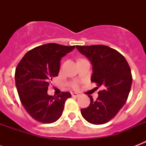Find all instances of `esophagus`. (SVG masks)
I'll return each mask as SVG.
<instances>
[{"instance_id":"34e87169","label":"esophagus","mask_w":146,"mask_h":146,"mask_svg":"<svg viewBox=\"0 0 146 146\" xmlns=\"http://www.w3.org/2000/svg\"><path fill=\"white\" fill-rule=\"evenodd\" d=\"M71 95H72V97L73 98H78L79 96H80V95L78 93H76V92H72L71 93Z\"/></svg>"}]
</instances>
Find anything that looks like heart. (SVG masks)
<instances>
[{"mask_svg": "<svg viewBox=\"0 0 146 146\" xmlns=\"http://www.w3.org/2000/svg\"><path fill=\"white\" fill-rule=\"evenodd\" d=\"M73 88H77V87H78L77 83H76V82H74V83L73 84Z\"/></svg>", "mask_w": 146, "mask_h": 146, "instance_id": "1", "label": "heart"}]
</instances>
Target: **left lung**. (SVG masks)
Returning a JSON list of instances; mask_svg holds the SVG:
<instances>
[{"instance_id": "obj_1", "label": "left lung", "mask_w": 146, "mask_h": 146, "mask_svg": "<svg viewBox=\"0 0 146 146\" xmlns=\"http://www.w3.org/2000/svg\"><path fill=\"white\" fill-rule=\"evenodd\" d=\"M76 48L92 64V82L103 88L96 101L89 96L90 104L81 109V113L90 123L104 124L114 117L127 102L133 81L131 70L125 57L110 47L77 45Z\"/></svg>"}]
</instances>
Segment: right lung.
Segmentation results:
<instances>
[{"mask_svg":"<svg viewBox=\"0 0 146 146\" xmlns=\"http://www.w3.org/2000/svg\"><path fill=\"white\" fill-rule=\"evenodd\" d=\"M75 46L49 43L32 49L24 55L17 65L15 80L17 92L24 108L38 122L51 123L62 115L70 92L57 96H48L50 81L57 76L60 60Z\"/></svg>","mask_w":146,"mask_h":146,"instance_id":"right-lung-1","label":"right lung"}]
</instances>
